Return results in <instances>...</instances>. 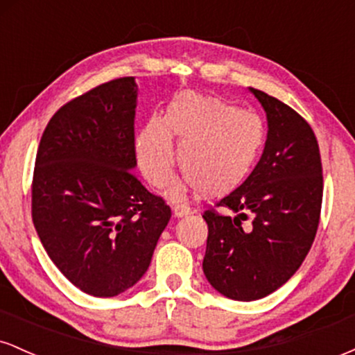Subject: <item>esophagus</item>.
Wrapping results in <instances>:
<instances>
[{"mask_svg": "<svg viewBox=\"0 0 355 355\" xmlns=\"http://www.w3.org/2000/svg\"><path fill=\"white\" fill-rule=\"evenodd\" d=\"M190 205L189 203H177L173 207V215L175 217H185V215L190 214Z\"/></svg>", "mask_w": 355, "mask_h": 355, "instance_id": "obj_1", "label": "esophagus"}]
</instances>
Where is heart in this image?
Here are the masks:
<instances>
[{
  "instance_id": "b5f03b06",
  "label": "heart",
  "mask_w": 355,
  "mask_h": 355,
  "mask_svg": "<svg viewBox=\"0 0 355 355\" xmlns=\"http://www.w3.org/2000/svg\"><path fill=\"white\" fill-rule=\"evenodd\" d=\"M180 141L183 182L173 197L203 189L210 195L237 189L262 153L266 130L259 115L218 98L185 95L170 105L165 120L152 118L137 137V158L145 178L155 187L172 180Z\"/></svg>"
}]
</instances>
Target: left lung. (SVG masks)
Returning a JSON list of instances; mask_svg holds the SVG:
<instances>
[{
	"mask_svg": "<svg viewBox=\"0 0 355 355\" xmlns=\"http://www.w3.org/2000/svg\"><path fill=\"white\" fill-rule=\"evenodd\" d=\"M267 113L266 148L247 180L203 211V274L234 300L262 299L302 266L320 220L322 162L311 125L274 96L250 88ZM232 211L234 216H229Z\"/></svg>",
	"mask_w": 355,
	"mask_h": 355,
	"instance_id": "obj_1",
	"label": "left lung"
}]
</instances>
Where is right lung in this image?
Here are the masks:
<instances>
[{
	"label": "right lung",
	"instance_id": "right-lung-1",
	"mask_svg": "<svg viewBox=\"0 0 355 355\" xmlns=\"http://www.w3.org/2000/svg\"><path fill=\"white\" fill-rule=\"evenodd\" d=\"M135 108L133 76L98 85L51 116L36 153L35 229L61 274L93 297H115L144 277L172 217L132 172Z\"/></svg>",
	"mask_w": 355,
	"mask_h": 355
}]
</instances>
